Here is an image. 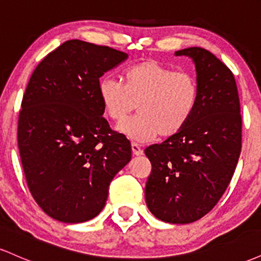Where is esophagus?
Instances as JSON below:
<instances>
[{
	"label": "esophagus",
	"instance_id": "obj_1",
	"mask_svg": "<svg viewBox=\"0 0 261 261\" xmlns=\"http://www.w3.org/2000/svg\"><path fill=\"white\" fill-rule=\"evenodd\" d=\"M131 149H133V153L135 155H142L143 154L142 148H141L137 143H135V142L131 143Z\"/></svg>",
	"mask_w": 261,
	"mask_h": 261
}]
</instances>
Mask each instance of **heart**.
Instances as JSON below:
<instances>
[{
    "instance_id": "b5f03b06",
    "label": "heart",
    "mask_w": 261,
    "mask_h": 261,
    "mask_svg": "<svg viewBox=\"0 0 261 261\" xmlns=\"http://www.w3.org/2000/svg\"><path fill=\"white\" fill-rule=\"evenodd\" d=\"M104 112L116 124L139 115L120 126L131 139L147 142L178 134L195 113L199 85L193 73L174 71L154 60L137 62L122 73V83L110 77L98 86Z\"/></svg>"
}]
</instances>
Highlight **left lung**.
Returning a JSON list of instances; mask_svg holds the SVG:
<instances>
[{"mask_svg":"<svg viewBox=\"0 0 261 261\" xmlns=\"http://www.w3.org/2000/svg\"><path fill=\"white\" fill-rule=\"evenodd\" d=\"M175 55L194 60L195 113L178 134L145 149L152 164L145 197L164 222L184 224L208 214L229 185L242 148V115L232 71L202 47Z\"/></svg>","mask_w":261,"mask_h":261,"instance_id":"left-lung-1","label":"left lung"}]
</instances>
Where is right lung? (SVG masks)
I'll return each instance as SVG.
<instances>
[{
    "label": "right lung",
    "instance_id": "1",
    "mask_svg": "<svg viewBox=\"0 0 261 261\" xmlns=\"http://www.w3.org/2000/svg\"><path fill=\"white\" fill-rule=\"evenodd\" d=\"M125 53L68 40L33 71L18 116V148L33 199L65 223L103 210L110 181L131 160L130 141L110 128L98 86Z\"/></svg>",
    "mask_w": 261,
    "mask_h": 261
}]
</instances>
